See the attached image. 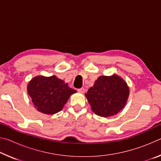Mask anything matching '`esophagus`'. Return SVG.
Here are the masks:
<instances>
[{
    "mask_svg": "<svg viewBox=\"0 0 161 161\" xmlns=\"http://www.w3.org/2000/svg\"><path fill=\"white\" fill-rule=\"evenodd\" d=\"M78 92H80V93H81L83 94L84 92H85V89H84V88H81V89H78Z\"/></svg>",
    "mask_w": 161,
    "mask_h": 161,
    "instance_id": "esophagus-1",
    "label": "esophagus"
}]
</instances>
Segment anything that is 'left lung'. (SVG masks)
<instances>
[{
	"mask_svg": "<svg viewBox=\"0 0 161 161\" xmlns=\"http://www.w3.org/2000/svg\"><path fill=\"white\" fill-rule=\"evenodd\" d=\"M85 96L97 115L108 117L117 114L124 107L129 96V88L118 75L101 76Z\"/></svg>",
	"mask_w": 161,
	"mask_h": 161,
	"instance_id": "obj_1",
	"label": "left lung"
}]
</instances>
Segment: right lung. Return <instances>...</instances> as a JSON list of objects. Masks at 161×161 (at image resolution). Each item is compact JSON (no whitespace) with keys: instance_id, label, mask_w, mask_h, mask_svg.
Masks as SVG:
<instances>
[{"instance_id":"right-lung-1","label":"right lung","mask_w":161,"mask_h":161,"mask_svg":"<svg viewBox=\"0 0 161 161\" xmlns=\"http://www.w3.org/2000/svg\"><path fill=\"white\" fill-rule=\"evenodd\" d=\"M28 94L37 111L45 114L60 111L71 95L77 91L56 76H37L28 84Z\"/></svg>"}]
</instances>
